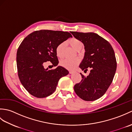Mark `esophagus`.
Wrapping results in <instances>:
<instances>
[{"label":"esophagus","instance_id":"1","mask_svg":"<svg viewBox=\"0 0 132 132\" xmlns=\"http://www.w3.org/2000/svg\"><path fill=\"white\" fill-rule=\"evenodd\" d=\"M74 72V71H69V73L70 74H72Z\"/></svg>","mask_w":132,"mask_h":132}]
</instances>
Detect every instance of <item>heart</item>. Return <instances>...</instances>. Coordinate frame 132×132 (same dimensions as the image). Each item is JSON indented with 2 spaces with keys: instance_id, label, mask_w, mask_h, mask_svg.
<instances>
[{
  "instance_id": "b5f03b06",
  "label": "heart",
  "mask_w": 132,
  "mask_h": 132,
  "mask_svg": "<svg viewBox=\"0 0 132 132\" xmlns=\"http://www.w3.org/2000/svg\"><path fill=\"white\" fill-rule=\"evenodd\" d=\"M68 43L71 46L77 51H80L83 47V44L82 42L79 39L75 37H72L68 41ZM64 48H65V44H64V43H60L56 47V54L58 57L62 58L63 57ZM80 61L79 60H68V59H64V60L61 61L60 64L62 67H63L64 68L68 70H72L78 65Z\"/></svg>"
}]
</instances>
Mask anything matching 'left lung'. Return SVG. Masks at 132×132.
Instances as JSON below:
<instances>
[{
  "mask_svg": "<svg viewBox=\"0 0 132 132\" xmlns=\"http://www.w3.org/2000/svg\"><path fill=\"white\" fill-rule=\"evenodd\" d=\"M83 43L85 57L79 68L90 72L74 86L75 93L85 101L96 100L107 91L115 74L117 62L114 50L108 41L95 33L71 32Z\"/></svg>",
  "mask_w": 132,
  "mask_h": 132,
  "instance_id": "obj_1",
  "label": "left lung"
}]
</instances>
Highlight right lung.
Wrapping results in <instances>:
<instances>
[{"label": "right lung", "instance_id": "add662e5", "mask_svg": "<svg viewBox=\"0 0 132 132\" xmlns=\"http://www.w3.org/2000/svg\"><path fill=\"white\" fill-rule=\"evenodd\" d=\"M72 35L68 32L36 30L28 35L17 51L18 77L22 85L33 96L43 98L52 95L58 81L69 74L63 67L48 70L43 64L47 61L57 66L59 61L55 49Z\"/></svg>", "mask_w": 132, "mask_h": 132}]
</instances>
